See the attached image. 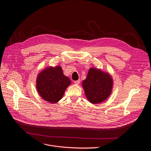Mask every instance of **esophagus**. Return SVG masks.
Listing matches in <instances>:
<instances>
[{
    "label": "esophagus",
    "instance_id": "34e87169",
    "mask_svg": "<svg viewBox=\"0 0 151 151\" xmlns=\"http://www.w3.org/2000/svg\"><path fill=\"white\" fill-rule=\"evenodd\" d=\"M80 82H81V79H78V80H77V81H74V83L75 84H79V83H80Z\"/></svg>",
    "mask_w": 151,
    "mask_h": 151
}]
</instances>
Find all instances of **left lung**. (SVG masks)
I'll return each mask as SVG.
<instances>
[{"instance_id": "1", "label": "left lung", "mask_w": 151, "mask_h": 151, "mask_svg": "<svg viewBox=\"0 0 151 151\" xmlns=\"http://www.w3.org/2000/svg\"><path fill=\"white\" fill-rule=\"evenodd\" d=\"M83 86L90 102L99 104L106 100L111 94L113 79L108 73L90 68L86 79L83 81Z\"/></svg>"}]
</instances>
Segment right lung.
<instances>
[{"label":"right lung","mask_w":151,"mask_h":151,"mask_svg":"<svg viewBox=\"0 0 151 151\" xmlns=\"http://www.w3.org/2000/svg\"><path fill=\"white\" fill-rule=\"evenodd\" d=\"M71 81L64 75L60 66L47 67L37 79V89L42 98L50 103H56L63 98Z\"/></svg>","instance_id":"obj_1"}]
</instances>
